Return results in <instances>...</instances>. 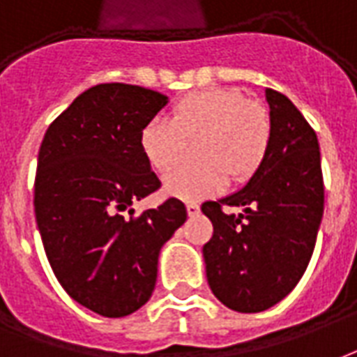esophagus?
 <instances>
[{"mask_svg":"<svg viewBox=\"0 0 357 357\" xmlns=\"http://www.w3.org/2000/svg\"><path fill=\"white\" fill-rule=\"evenodd\" d=\"M187 212H189V215H191V218L199 215V212H200L199 204H197V202H187Z\"/></svg>","mask_w":357,"mask_h":357,"instance_id":"obj_1","label":"esophagus"}]
</instances>
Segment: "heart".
Listing matches in <instances>:
<instances>
[{
	"label": "heart",
	"instance_id": "heart-1",
	"mask_svg": "<svg viewBox=\"0 0 357 357\" xmlns=\"http://www.w3.org/2000/svg\"><path fill=\"white\" fill-rule=\"evenodd\" d=\"M273 139L266 107L248 100L238 89H206L179 100L170 121L151 119L139 145L147 162L158 172L174 170L187 145H195L197 165L179 168L166 178V191L197 200L225 185L252 178L265 160Z\"/></svg>",
	"mask_w": 357,
	"mask_h": 357
}]
</instances>
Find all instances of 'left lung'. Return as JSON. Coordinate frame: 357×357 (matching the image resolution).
<instances>
[{
    "label": "left lung",
    "instance_id": "obj_1",
    "mask_svg": "<svg viewBox=\"0 0 357 357\" xmlns=\"http://www.w3.org/2000/svg\"><path fill=\"white\" fill-rule=\"evenodd\" d=\"M265 94L273 139L263 165L240 191L202 204L213 225L202 248L208 284L223 305L245 314L271 308L299 284L324 215L318 136L289 98Z\"/></svg>",
    "mask_w": 357,
    "mask_h": 357
}]
</instances>
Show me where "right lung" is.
Returning <instances> with one entry per match:
<instances>
[{"label":"right lung","mask_w":357,"mask_h":357,"mask_svg":"<svg viewBox=\"0 0 357 357\" xmlns=\"http://www.w3.org/2000/svg\"><path fill=\"white\" fill-rule=\"evenodd\" d=\"M166 102L138 84H96L52 121L39 147L33 208L47 259L71 299L105 318L149 301L160 248L187 219L174 197L139 215L130 208L160 187L139 136Z\"/></svg>","instance_id":"add662e5"}]
</instances>
